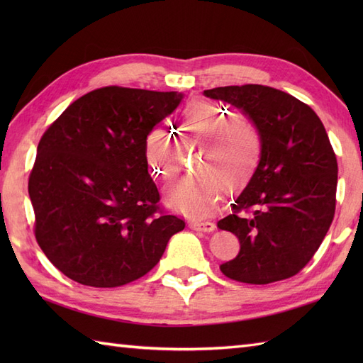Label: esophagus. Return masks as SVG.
Instances as JSON below:
<instances>
[{"mask_svg":"<svg viewBox=\"0 0 363 363\" xmlns=\"http://www.w3.org/2000/svg\"><path fill=\"white\" fill-rule=\"evenodd\" d=\"M189 226H190V229L201 230V233H212V230L215 229V225L212 221H190Z\"/></svg>","mask_w":363,"mask_h":363,"instance_id":"obj_1","label":"esophagus"}]
</instances>
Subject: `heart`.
<instances>
[{"label": "heart", "instance_id": "obj_1", "mask_svg": "<svg viewBox=\"0 0 363 363\" xmlns=\"http://www.w3.org/2000/svg\"><path fill=\"white\" fill-rule=\"evenodd\" d=\"M177 133L187 146L206 143L196 165L203 176L168 190L167 204L203 217L220 201L217 181L226 190H234L252 176L262 154V137L251 120L211 101H191L184 107ZM145 159L151 174L164 182L176 179L184 152L172 128L157 125L150 130L145 138Z\"/></svg>", "mask_w": 363, "mask_h": 363}]
</instances>
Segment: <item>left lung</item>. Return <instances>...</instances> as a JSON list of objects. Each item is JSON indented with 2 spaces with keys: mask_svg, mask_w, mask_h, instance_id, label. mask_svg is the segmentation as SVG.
I'll use <instances>...</instances> for the list:
<instances>
[{
  "mask_svg": "<svg viewBox=\"0 0 363 363\" xmlns=\"http://www.w3.org/2000/svg\"><path fill=\"white\" fill-rule=\"evenodd\" d=\"M204 95L240 109L262 137L256 172L234 212L218 221L240 242L221 273L259 285L295 276L320 248L335 212L338 168L325 126L309 106L273 87L246 84Z\"/></svg>",
  "mask_w": 363,
  "mask_h": 363,
  "instance_id": "1",
  "label": "left lung"
}]
</instances>
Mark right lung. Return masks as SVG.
Instances as JSON below:
<instances>
[{
    "mask_svg": "<svg viewBox=\"0 0 363 363\" xmlns=\"http://www.w3.org/2000/svg\"><path fill=\"white\" fill-rule=\"evenodd\" d=\"M184 95L103 87L81 96L45 130L29 176L35 238L67 277L89 287L133 282L156 267L186 228L159 211L145 138Z\"/></svg>",
    "mask_w": 363,
    "mask_h": 363,
    "instance_id": "1",
    "label": "right lung"
}]
</instances>
